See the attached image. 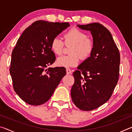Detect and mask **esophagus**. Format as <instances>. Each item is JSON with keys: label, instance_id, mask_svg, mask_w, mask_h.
<instances>
[{"label": "esophagus", "instance_id": "1", "mask_svg": "<svg viewBox=\"0 0 132 132\" xmlns=\"http://www.w3.org/2000/svg\"><path fill=\"white\" fill-rule=\"evenodd\" d=\"M66 73L67 75H69V74H71V71L70 69L69 68H67L66 69Z\"/></svg>", "mask_w": 132, "mask_h": 132}]
</instances>
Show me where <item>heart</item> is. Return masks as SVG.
Wrapping results in <instances>:
<instances>
[{
    "label": "heart",
    "instance_id": "heart-1",
    "mask_svg": "<svg viewBox=\"0 0 132 132\" xmlns=\"http://www.w3.org/2000/svg\"><path fill=\"white\" fill-rule=\"evenodd\" d=\"M64 43L66 46H71L69 52L70 54L62 56L56 60L58 66L69 68L77 66L80 57L85 60L91 56L94 50V43L93 39L88 38L86 33L76 28L70 29L64 34ZM64 44L61 38L55 37L52 40L51 47L55 54L61 55Z\"/></svg>",
    "mask_w": 132,
    "mask_h": 132
}]
</instances>
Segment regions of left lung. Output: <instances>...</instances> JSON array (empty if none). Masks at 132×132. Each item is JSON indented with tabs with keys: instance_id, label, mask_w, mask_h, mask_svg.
I'll return each instance as SVG.
<instances>
[{
	"instance_id": "obj_1",
	"label": "left lung",
	"mask_w": 132,
	"mask_h": 132,
	"mask_svg": "<svg viewBox=\"0 0 132 132\" xmlns=\"http://www.w3.org/2000/svg\"><path fill=\"white\" fill-rule=\"evenodd\" d=\"M90 31L94 50L73 73L71 89L73 103L82 111L98 108L111 98L119 76L120 53L109 31L98 23L77 25Z\"/></svg>"
}]
</instances>
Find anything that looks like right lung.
I'll return each instance as SVG.
<instances>
[{
  "instance_id": "1",
  "label": "right lung",
  "mask_w": 132,
  "mask_h": 132,
  "mask_svg": "<svg viewBox=\"0 0 132 132\" xmlns=\"http://www.w3.org/2000/svg\"><path fill=\"white\" fill-rule=\"evenodd\" d=\"M70 26L68 23L35 21L23 31L12 54L10 73L13 88L21 100L32 105L48 101L66 74L64 67H46L54 63L52 39Z\"/></svg>"
}]
</instances>
